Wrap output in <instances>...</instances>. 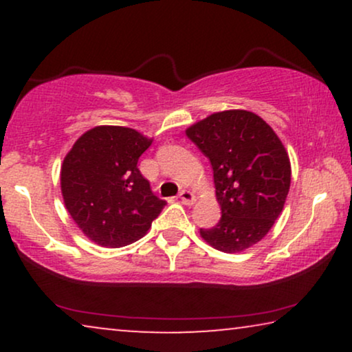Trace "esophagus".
Here are the masks:
<instances>
[{
	"mask_svg": "<svg viewBox=\"0 0 352 352\" xmlns=\"http://www.w3.org/2000/svg\"><path fill=\"white\" fill-rule=\"evenodd\" d=\"M179 200H181V204H184V205H192L194 204V194H192L190 190H181Z\"/></svg>",
	"mask_w": 352,
	"mask_h": 352,
	"instance_id": "esophagus-1",
	"label": "esophagus"
}]
</instances>
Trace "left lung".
Instances as JSON below:
<instances>
[{"mask_svg":"<svg viewBox=\"0 0 352 352\" xmlns=\"http://www.w3.org/2000/svg\"><path fill=\"white\" fill-rule=\"evenodd\" d=\"M186 134L211 163L221 205L219 223L200 229V235L224 253L258 243L282 213L290 189V158L280 139L247 110L213 113Z\"/></svg>","mask_w":352,"mask_h":352,"instance_id":"obj_1","label":"left lung"}]
</instances>
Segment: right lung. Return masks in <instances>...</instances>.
Masks as SVG:
<instances>
[{
	"instance_id": "right-lung-1",
	"label": "right lung",
	"mask_w": 352,
	"mask_h": 352,
	"mask_svg": "<svg viewBox=\"0 0 352 352\" xmlns=\"http://www.w3.org/2000/svg\"><path fill=\"white\" fill-rule=\"evenodd\" d=\"M151 142L136 129L96 126L64 158L60 187L65 206L98 245L118 248L136 242L166 205L153 195L138 168Z\"/></svg>"
}]
</instances>
